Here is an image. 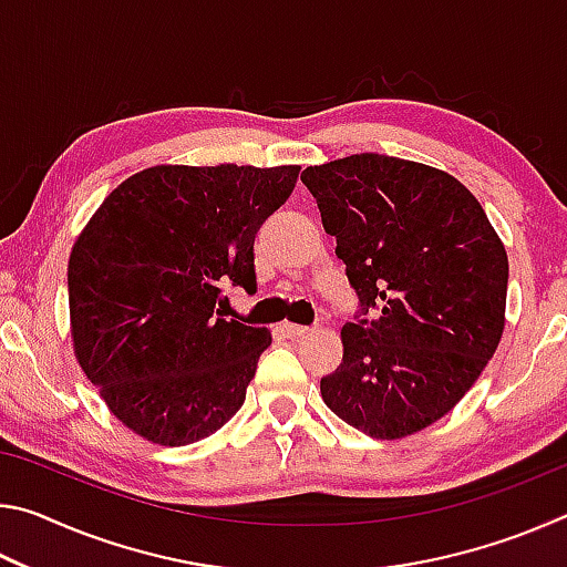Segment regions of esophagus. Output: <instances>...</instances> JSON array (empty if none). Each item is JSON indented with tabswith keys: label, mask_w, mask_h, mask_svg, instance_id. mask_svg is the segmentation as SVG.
<instances>
[{
	"label": "esophagus",
	"mask_w": 567,
	"mask_h": 567,
	"mask_svg": "<svg viewBox=\"0 0 567 567\" xmlns=\"http://www.w3.org/2000/svg\"><path fill=\"white\" fill-rule=\"evenodd\" d=\"M280 330H282L285 338H290V340L305 338V334L312 332V328H307V324H295V322H282Z\"/></svg>",
	"instance_id": "esophagus-1"
}]
</instances>
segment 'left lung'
Segmentation results:
<instances>
[{
	"label": "left lung",
	"mask_w": 567,
	"mask_h": 567,
	"mask_svg": "<svg viewBox=\"0 0 567 567\" xmlns=\"http://www.w3.org/2000/svg\"><path fill=\"white\" fill-rule=\"evenodd\" d=\"M375 320L348 322L324 405L378 440L415 435L475 385L505 330L507 252L463 182L362 152L302 172Z\"/></svg>",
	"instance_id": "obj_1"
}]
</instances>
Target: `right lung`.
Here are the masks:
<instances>
[{
    "label": "right lung",
    "instance_id": "1",
    "mask_svg": "<svg viewBox=\"0 0 567 567\" xmlns=\"http://www.w3.org/2000/svg\"><path fill=\"white\" fill-rule=\"evenodd\" d=\"M300 167L157 165L112 189L66 267L76 362L122 425L182 447L243 408L267 328L225 320L223 287L255 292V235Z\"/></svg>",
    "mask_w": 567,
    "mask_h": 567
}]
</instances>
